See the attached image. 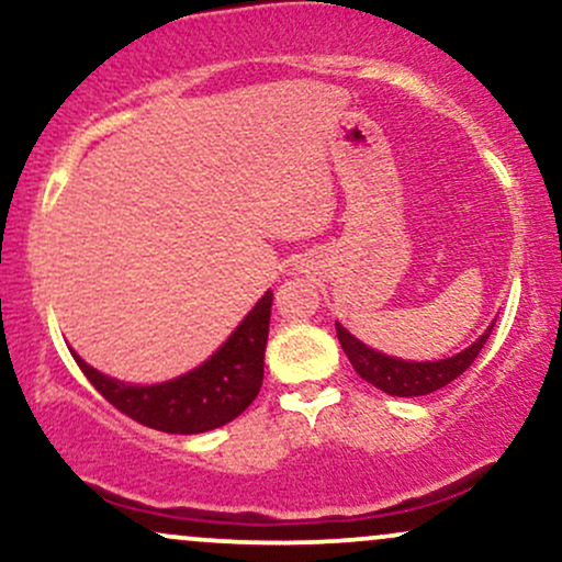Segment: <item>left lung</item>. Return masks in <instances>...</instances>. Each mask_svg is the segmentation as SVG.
Returning <instances> with one entry per match:
<instances>
[{"mask_svg":"<svg viewBox=\"0 0 562 562\" xmlns=\"http://www.w3.org/2000/svg\"><path fill=\"white\" fill-rule=\"evenodd\" d=\"M496 322V319H494ZM494 322L483 330L479 340H473L468 348H462L460 353L447 359H436V362H412V359H398L389 357V353L378 351V348L362 344L359 338H353L340 322H335V330H338L340 348L346 351L348 362L353 364L357 375L372 383L389 396H428L443 385H449L451 380H457L470 364L475 362V357L481 353L483 344L488 340V335L494 330Z\"/></svg>","mask_w":562,"mask_h":562,"instance_id":"1","label":"left lung"}]
</instances>
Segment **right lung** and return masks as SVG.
<instances>
[{
  "mask_svg": "<svg viewBox=\"0 0 562 562\" xmlns=\"http://www.w3.org/2000/svg\"><path fill=\"white\" fill-rule=\"evenodd\" d=\"M272 301L267 290L203 364L164 383H124L94 370L74 348L70 353L89 383L132 420L164 434H205L235 420L259 396Z\"/></svg>",
  "mask_w": 562,
  "mask_h": 562,
  "instance_id": "obj_1",
  "label": "right lung"
}]
</instances>
